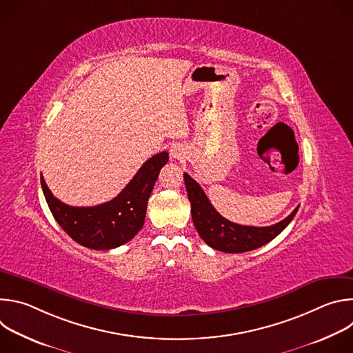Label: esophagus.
Instances as JSON below:
<instances>
[{
	"label": "esophagus",
	"mask_w": 353,
	"mask_h": 353,
	"mask_svg": "<svg viewBox=\"0 0 353 353\" xmlns=\"http://www.w3.org/2000/svg\"><path fill=\"white\" fill-rule=\"evenodd\" d=\"M170 155H172V158H174V159H180V158H183V155H184V149H183L180 145H173V146L170 148Z\"/></svg>",
	"instance_id": "1"
}]
</instances>
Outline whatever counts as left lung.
Segmentation results:
<instances>
[{
	"instance_id": "1",
	"label": "left lung",
	"mask_w": 353,
	"mask_h": 353,
	"mask_svg": "<svg viewBox=\"0 0 353 353\" xmlns=\"http://www.w3.org/2000/svg\"><path fill=\"white\" fill-rule=\"evenodd\" d=\"M184 176L185 190L191 204L194 226L210 247L223 253H244L256 250L275 239L293 219L299 207L283 221L265 228L243 226L225 219L210 203L201 185L187 173Z\"/></svg>"
}]
</instances>
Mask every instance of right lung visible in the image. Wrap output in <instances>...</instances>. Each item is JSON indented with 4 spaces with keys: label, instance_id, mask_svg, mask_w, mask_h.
Masks as SVG:
<instances>
[{
    "label": "right lung",
    "instance_id": "add662e5",
    "mask_svg": "<svg viewBox=\"0 0 353 353\" xmlns=\"http://www.w3.org/2000/svg\"><path fill=\"white\" fill-rule=\"evenodd\" d=\"M168 161L165 150L148 159L116 198L96 207H70L48 190L43 176L40 183L50 211L71 239L92 250H110L142 229L149 195Z\"/></svg>",
    "mask_w": 353,
    "mask_h": 353
}]
</instances>
